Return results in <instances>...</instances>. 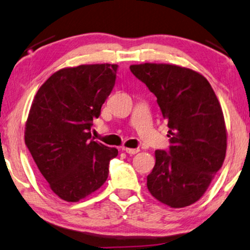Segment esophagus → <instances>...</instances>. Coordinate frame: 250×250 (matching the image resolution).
Segmentation results:
<instances>
[{
	"mask_svg": "<svg viewBox=\"0 0 250 250\" xmlns=\"http://www.w3.org/2000/svg\"><path fill=\"white\" fill-rule=\"evenodd\" d=\"M125 152H126L128 154H137L138 152H140L139 148H128V147H124L122 148Z\"/></svg>",
	"mask_w": 250,
	"mask_h": 250,
	"instance_id": "obj_1",
	"label": "esophagus"
}]
</instances>
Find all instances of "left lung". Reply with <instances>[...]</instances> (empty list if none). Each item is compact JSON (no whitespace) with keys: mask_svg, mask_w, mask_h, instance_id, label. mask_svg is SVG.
I'll return each mask as SVG.
<instances>
[{"mask_svg":"<svg viewBox=\"0 0 250 250\" xmlns=\"http://www.w3.org/2000/svg\"><path fill=\"white\" fill-rule=\"evenodd\" d=\"M157 98L168 121L169 148L155 151L147 189L170 208L197 202L223 165L226 128L223 111L208 80L187 67L144 63L130 66Z\"/></svg>","mask_w":250,"mask_h":250,"instance_id":"obj_1","label":"left lung"}]
</instances>
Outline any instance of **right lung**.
Masks as SVG:
<instances>
[{
  "instance_id": "obj_1",
  "label": "right lung",
  "mask_w": 250,
  "mask_h": 250,
  "mask_svg": "<svg viewBox=\"0 0 250 250\" xmlns=\"http://www.w3.org/2000/svg\"><path fill=\"white\" fill-rule=\"evenodd\" d=\"M117 64H87L56 72L31 104L25 143L50 189L67 202L96 191L118 149L95 141L94 118L115 86Z\"/></svg>"
}]
</instances>
